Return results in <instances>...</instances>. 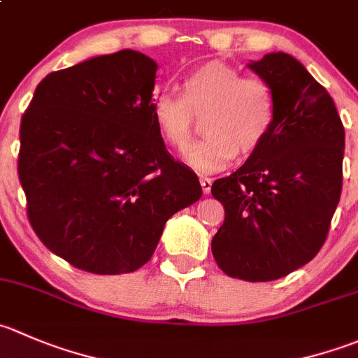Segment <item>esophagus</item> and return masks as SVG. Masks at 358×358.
<instances>
[{
    "label": "esophagus",
    "instance_id": "1",
    "mask_svg": "<svg viewBox=\"0 0 358 358\" xmlns=\"http://www.w3.org/2000/svg\"><path fill=\"white\" fill-rule=\"evenodd\" d=\"M199 182H201V187H203V192H204V194H210L211 183H213V180L208 178V176H201Z\"/></svg>",
    "mask_w": 358,
    "mask_h": 358
}]
</instances>
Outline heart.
Listing matches in <instances>:
<instances>
[{"label": "heart", "mask_w": 358, "mask_h": 358, "mask_svg": "<svg viewBox=\"0 0 358 358\" xmlns=\"http://www.w3.org/2000/svg\"><path fill=\"white\" fill-rule=\"evenodd\" d=\"M182 96L161 91L150 103L159 138L168 147L189 143L194 117L203 115L206 136L185 150V161L201 173L225 168L236 154L248 157L262 147L276 120L271 87L255 76H243L234 66L210 61L182 80Z\"/></svg>", "instance_id": "obj_1"}]
</instances>
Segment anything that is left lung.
Instances as JSON below:
<instances>
[{
  "label": "left lung",
  "mask_w": 358,
  "mask_h": 358,
  "mask_svg": "<svg viewBox=\"0 0 358 358\" xmlns=\"http://www.w3.org/2000/svg\"><path fill=\"white\" fill-rule=\"evenodd\" d=\"M248 66L271 87L276 120L262 147L211 185L225 210L211 252L231 278L271 282L310 262L327 239L345 127L329 92L292 55L273 52Z\"/></svg>",
  "instance_id": "8db88e82"
}]
</instances>
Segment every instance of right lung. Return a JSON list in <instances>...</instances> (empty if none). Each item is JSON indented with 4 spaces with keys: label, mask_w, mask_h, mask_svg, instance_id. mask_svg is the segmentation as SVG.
I'll return each instance as SVG.
<instances>
[{
    "label": "right lung",
    "mask_w": 358,
    "mask_h": 358,
    "mask_svg": "<svg viewBox=\"0 0 358 358\" xmlns=\"http://www.w3.org/2000/svg\"><path fill=\"white\" fill-rule=\"evenodd\" d=\"M155 71L154 59L129 48L52 71L20 120L17 171L29 224L76 269L136 271L168 218L203 194L152 122Z\"/></svg>",
    "instance_id": "obj_1"
}]
</instances>
